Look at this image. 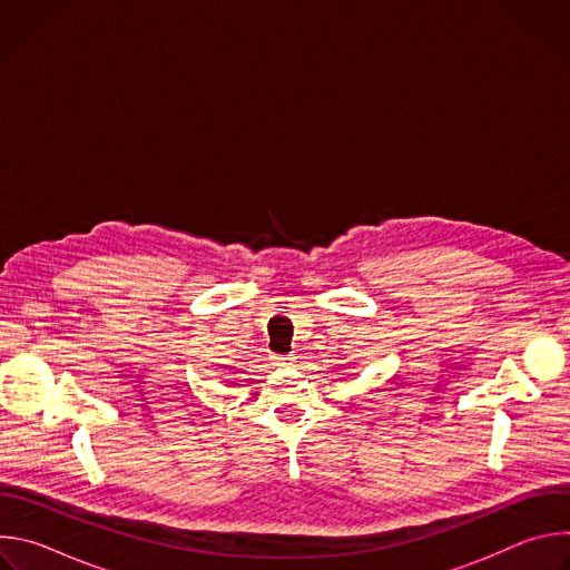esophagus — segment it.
Returning a JSON list of instances; mask_svg holds the SVG:
<instances>
[{"label":"esophagus","mask_w":570,"mask_h":570,"mask_svg":"<svg viewBox=\"0 0 570 570\" xmlns=\"http://www.w3.org/2000/svg\"><path fill=\"white\" fill-rule=\"evenodd\" d=\"M275 358H277L279 363H291V361H293V356H291V354H288V356H275Z\"/></svg>","instance_id":"34e87169"}]
</instances>
